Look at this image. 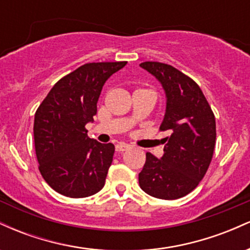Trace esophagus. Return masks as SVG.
<instances>
[{"instance_id":"esophagus-1","label":"esophagus","mask_w":250,"mask_h":250,"mask_svg":"<svg viewBox=\"0 0 250 250\" xmlns=\"http://www.w3.org/2000/svg\"><path fill=\"white\" fill-rule=\"evenodd\" d=\"M129 148L128 145H125V143H119V145H116V151H119V153H122V151L127 150V149Z\"/></svg>"}]
</instances>
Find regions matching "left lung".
Instances as JSON below:
<instances>
[{
    "mask_svg": "<svg viewBox=\"0 0 250 250\" xmlns=\"http://www.w3.org/2000/svg\"><path fill=\"white\" fill-rule=\"evenodd\" d=\"M162 83L167 95V110L160 130L169 131L165 154L159 160L146 154L139 174L143 191L162 200H176L193 191L207 173L216 142V123L210 105L193 79L173 65L143 62Z\"/></svg>",
    "mask_w": 250,
    "mask_h": 250,
    "instance_id": "8db88e82",
    "label": "left lung"
}]
</instances>
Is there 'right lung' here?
I'll use <instances>...</instances> for the list:
<instances>
[{
	"mask_svg": "<svg viewBox=\"0 0 250 250\" xmlns=\"http://www.w3.org/2000/svg\"><path fill=\"white\" fill-rule=\"evenodd\" d=\"M127 62L85 63L55 83L35 113L39 170L54 190L80 199L103 188L113 162V143L89 139L85 125L96 115L104 82Z\"/></svg>",
	"mask_w": 250,
	"mask_h": 250,
	"instance_id": "obj_1",
	"label": "right lung"
}]
</instances>
